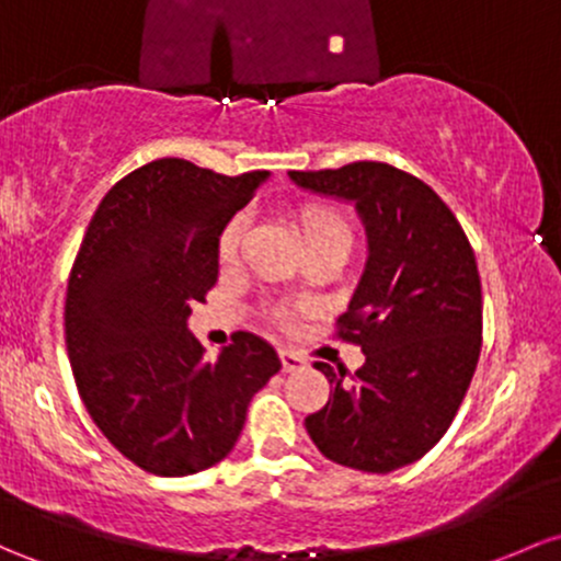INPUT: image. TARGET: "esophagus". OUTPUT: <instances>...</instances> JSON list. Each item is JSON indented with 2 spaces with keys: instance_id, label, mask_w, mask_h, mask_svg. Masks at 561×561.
<instances>
[{
  "instance_id": "1",
  "label": "esophagus",
  "mask_w": 561,
  "mask_h": 561,
  "mask_svg": "<svg viewBox=\"0 0 561 561\" xmlns=\"http://www.w3.org/2000/svg\"><path fill=\"white\" fill-rule=\"evenodd\" d=\"M279 359H282V370H285V373L304 370V367H306V359H304V356H298V354H295V351L279 348Z\"/></svg>"
}]
</instances>
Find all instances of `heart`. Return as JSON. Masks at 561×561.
I'll return each mask as SVG.
<instances>
[{"instance_id": "b5f03b06", "label": "heart", "mask_w": 561, "mask_h": 561, "mask_svg": "<svg viewBox=\"0 0 561 561\" xmlns=\"http://www.w3.org/2000/svg\"><path fill=\"white\" fill-rule=\"evenodd\" d=\"M298 229H300V237H304V242H313V239H322V237L351 239V229L346 220H343V215L330 210V207H319V205H309L298 213ZM242 233H244V218L242 215H233L218 237V255L224 257V261H229V257L237 255L239 242H242Z\"/></svg>"}]
</instances>
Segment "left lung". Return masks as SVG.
I'll list each match as a JSON object with an SVG mask.
<instances>
[{"label":"left lung","instance_id":"8db88e82","mask_svg":"<svg viewBox=\"0 0 561 561\" xmlns=\"http://www.w3.org/2000/svg\"><path fill=\"white\" fill-rule=\"evenodd\" d=\"M298 188L354 205L367 261L341 335L362 346L354 380L317 362L330 399L306 417L324 458L389 473L423 458L450 428L482 348V282L450 207L383 162L290 172Z\"/></svg>","mask_w":561,"mask_h":561}]
</instances>
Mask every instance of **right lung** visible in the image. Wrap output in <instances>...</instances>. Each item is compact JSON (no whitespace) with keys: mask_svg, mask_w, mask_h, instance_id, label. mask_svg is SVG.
Here are the masks:
<instances>
[{"mask_svg":"<svg viewBox=\"0 0 561 561\" xmlns=\"http://www.w3.org/2000/svg\"><path fill=\"white\" fill-rule=\"evenodd\" d=\"M266 181L157 159L103 196L73 261L66 348L79 397L111 445L157 477L226 458L252 393L282 367L252 332L205 362L188 330L218 282L220 231Z\"/></svg>","mask_w":561,"mask_h":561,"instance_id":"1","label":"right lung"}]
</instances>
